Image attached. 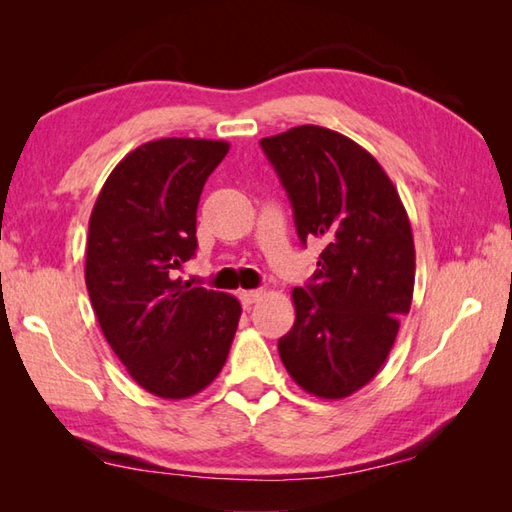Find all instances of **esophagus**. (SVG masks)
Listing matches in <instances>:
<instances>
[{
    "instance_id": "obj_1",
    "label": "esophagus",
    "mask_w": 512,
    "mask_h": 512,
    "mask_svg": "<svg viewBox=\"0 0 512 512\" xmlns=\"http://www.w3.org/2000/svg\"><path fill=\"white\" fill-rule=\"evenodd\" d=\"M239 299H242L244 308H250L255 301L262 299V290H242L239 292Z\"/></svg>"
}]
</instances>
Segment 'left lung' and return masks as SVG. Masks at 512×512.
I'll use <instances>...</instances> for the list:
<instances>
[{"instance_id":"obj_1","label":"left lung","mask_w":512,"mask_h":512,"mask_svg":"<svg viewBox=\"0 0 512 512\" xmlns=\"http://www.w3.org/2000/svg\"><path fill=\"white\" fill-rule=\"evenodd\" d=\"M259 145L288 193L301 244H325L310 284L292 290L297 317L279 356L301 389L339 400L378 374L411 308L409 217L376 158L339 132L301 125Z\"/></svg>"}]
</instances>
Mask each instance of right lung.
<instances>
[{
  "mask_svg": "<svg viewBox=\"0 0 512 512\" xmlns=\"http://www.w3.org/2000/svg\"><path fill=\"white\" fill-rule=\"evenodd\" d=\"M224 140L160 138L118 162L96 198L85 286L129 376L160 398H189L222 372L242 306L173 273L195 255V213Z\"/></svg>",
  "mask_w": 512,
  "mask_h": 512,
  "instance_id": "1",
  "label": "right lung"
}]
</instances>
